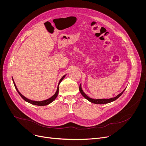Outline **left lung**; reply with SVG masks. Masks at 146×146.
I'll return each mask as SVG.
<instances>
[{"label":"left lung","instance_id":"obj_1","mask_svg":"<svg viewBox=\"0 0 146 146\" xmlns=\"http://www.w3.org/2000/svg\"><path fill=\"white\" fill-rule=\"evenodd\" d=\"M126 89V88H125ZM125 89L123 90V91L120 93L119 94H118V95H117L114 98H110V99H92V98H90L89 96H88L84 92V91H82V88H81V85L80 84V87H79V90H80V92L81 93V94L84 96L86 99H87L88 101H90V102L91 103H95V104H106V103H110L111 102H113L114 100H115L116 99H117L122 94L123 92H124V91L125 90Z\"/></svg>","mask_w":146,"mask_h":146}]
</instances>
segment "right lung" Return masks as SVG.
<instances>
[{
  "label": "right lung",
  "mask_w": 146,
  "mask_h": 146,
  "mask_svg": "<svg viewBox=\"0 0 146 146\" xmlns=\"http://www.w3.org/2000/svg\"><path fill=\"white\" fill-rule=\"evenodd\" d=\"M65 76H66V75H64L63 77H62L60 78V80H59V82L58 85V87H57V90H56V92L55 93V94H54L52 96H51V98H48V99H46V100H42V101L32 100H30V99L27 98L26 97H25L24 95H23L21 94V93L19 92L18 90L17 89V87H16V85H15V82L14 81V80H13V77H12V80H13V81L14 85V87H15L16 90L17 91V92H18V93L19 94V95H20L21 96V98H22L24 100H25L26 102H28V103H31V104H32V105H36V106H46V105H49V104L51 103V102H52L56 99V98L57 97V96H58V92H59V84L60 83V82H61L62 80H63V79L65 78Z\"/></svg>",
  "instance_id": "right-lung-1"
}]
</instances>
